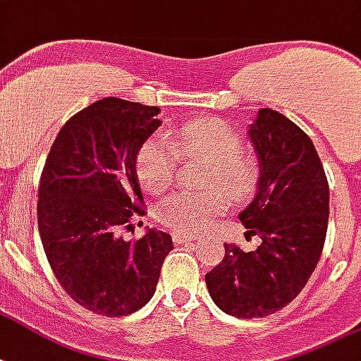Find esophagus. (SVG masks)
I'll use <instances>...</instances> for the list:
<instances>
[{
  "instance_id": "esophagus-1",
  "label": "esophagus",
  "mask_w": 361,
  "mask_h": 361,
  "mask_svg": "<svg viewBox=\"0 0 361 361\" xmlns=\"http://www.w3.org/2000/svg\"><path fill=\"white\" fill-rule=\"evenodd\" d=\"M172 239H173V243H178V245H183V243L188 245V243L195 241V237H191V235H183V233H173Z\"/></svg>"
}]
</instances>
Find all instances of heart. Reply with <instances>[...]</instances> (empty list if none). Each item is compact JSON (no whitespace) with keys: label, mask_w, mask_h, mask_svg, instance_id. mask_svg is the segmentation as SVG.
Returning a JSON list of instances; mask_svg holds the SVG:
<instances>
[{"label":"heart","mask_w":361,"mask_h":361,"mask_svg":"<svg viewBox=\"0 0 361 361\" xmlns=\"http://www.w3.org/2000/svg\"><path fill=\"white\" fill-rule=\"evenodd\" d=\"M201 159L212 164L208 176L214 193H178L160 202V221L176 233L197 235L212 224L229 197L245 201L258 185V166L247 153L237 130L220 120H199L180 128L170 141L149 140L137 154V178L151 193H162L172 185L178 157Z\"/></svg>","instance_id":"1"}]
</instances>
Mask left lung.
Here are the masks:
<instances>
[{"mask_svg":"<svg viewBox=\"0 0 361 361\" xmlns=\"http://www.w3.org/2000/svg\"><path fill=\"white\" fill-rule=\"evenodd\" d=\"M258 157V191L239 220L256 250L228 245L204 281L212 300L241 319L264 317L293 302L314 274L329 221V185L308 135L271 109L248 128Z\"/></svg>","mask_w":361,"mask_h":361,"instance_id":"obj_1","label":"left lung"}]
</instances>
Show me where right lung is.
Wrapping results in <instances>:
<instances>
[{
  "mask_svg": "<svg viewBox=\"0 0 361 361\" xmlns=\"http://www.w3.org/2000/svg\"><path fill=\"white\" fill-rule=\"evenodd\" d=\"M159 106L105 97L74 114L55 137L38 188L45 256L74 302L99 316H128L154 295L172 237L149 229L124 241L143 214L135 159L160 126Z\"/></svg>",
  "mask_w": 361,
  "mask_h": 361,
  "instance_id": "obj_1",
  "label": "right lung"
}]
</instances>
